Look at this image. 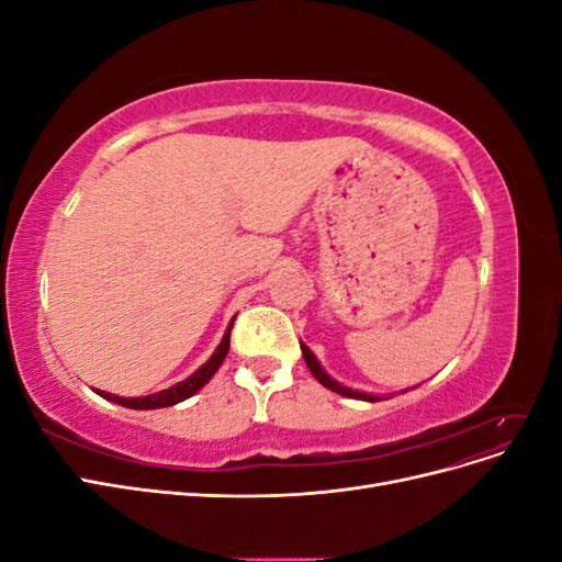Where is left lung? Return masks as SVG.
I'll return each mask as SVG.
<instances>
[{"label":"left lung","mask_w":562,"mask_h":562,"mask_svg":"<svg viewBox=\"0 0 562 562\" xmlns=\"http://www.w3.org/2000/svg\"><path fill=\"white\" fill-rule=\"evenodd\" d=\"M302 353H304V363H307V368L312 370V375H314L323 386H328L330 391H335V394H339V396H347V398H359V401H380L378 396L363 394V391H353V389H349V386H342L339 382L330 380V375H328L326 370L321 368V363L316 361V356L310 351V347H307V345H302Z\"/></svg>","instance_id":"8db88e82"}]
</instances>
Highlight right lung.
Here are the masks:
<instances>
[{"label": "right lung", "instance_id": "1", "mask_svg": "<svg viewBox=\"0 0 562 562\" xmlns=\"http://www.w3.org/2000/svg\"><path fill=\"white\" fill-rule=\"evenodd\" d=\"M232 326H234V321L229 323V328H227V333L223 337V342H220V347L215 349V353L211 356V359L203 363L194 372V375L187 378L184 382H180V384H176L171 389H164V391H159V394H149V396H140V398H122V396L108 394V391H98V394L103 396V398H108V401H112V403H119V405H124V407H133V411H157V407H168V405H176V403H180L184 398H190L192 394H196V391L215 375L217 368L223 366L225 356L229 351Z\"/></svg>", "mask_w": 562, "mask_h": 562}]
</instances>
